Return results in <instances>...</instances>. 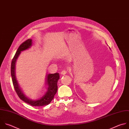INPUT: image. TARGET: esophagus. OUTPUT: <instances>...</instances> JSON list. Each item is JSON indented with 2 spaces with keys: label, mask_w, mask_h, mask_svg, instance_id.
Here are the masks:
<instances>
[{
  "label": "esophagus",
  "mask_w": 129,
  "mask_h": 129,
  "mask_svg": "<svg viewBox=\"0 0 129 129\" xmlns=\"http://www.w3.org/2000/svg\"><path fill=\"white\" fill-rule=\"evenodd\" d=\"M67 73V71L65 70H64L63 71H62V72H61V74L62 75H65Z\"/></svg>",
  "instance_id": "1"
}]
</instances>
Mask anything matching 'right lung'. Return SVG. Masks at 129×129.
<instances>
[{
	"label": "right lung",
	"mask_w": 129,
	"mask_h": 129,
	"mask_svg": "<svg viewBox=\"0 0 129 129\" xmlns=\"http://www.w3.org/2000/svg\"><path fill=\"white\" fill-rule=\"evenodd\" d=\"M31 39H28L23 42L19 46L18 49L13 60L11 64V75L13 81V83L14 89L18 95L19 97L26 103L30 104L33 106H43L47 105L51 103L53 99L54 96L56 94L58 90L57 82L58 80L60 78V75L58 73H55L54 74H49L47 75L46 81V85H48V90L45 95L42 96L40 99L36 100H33L28 98L23 92L17 80L16 77L15 72V64L16 60L21 53V51H24L30 48L32 46Z\"/></svg>",
	"instance_id": "add662e5"
}]
</instances>
